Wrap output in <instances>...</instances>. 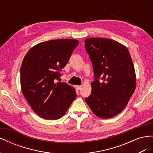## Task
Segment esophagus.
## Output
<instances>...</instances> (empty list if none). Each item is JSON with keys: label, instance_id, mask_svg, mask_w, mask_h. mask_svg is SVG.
Instances as JSON below:
<instances>
[{"label": "esophagus", "instance_id": "1", "mask_svg": "<svg viewBox=\"0 0 153 153\" xmlns=\"http://www.w3.org/2000/svg\"><path fill=\"white\" fill-rule=\"evenodd\" d=\"M82 85H77L76 87V89H78V90H80L81 88H82Z\"/></svg>", "mask_w": 153, "mask_h": 153}]
</instances>
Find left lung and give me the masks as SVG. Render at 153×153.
I'll list each match as a JSON object with an SVG mask.
<instances>
[{"mask_svg": "<svg viewBox=\"0 0 153 153\" xmlns=\"http://www.w3.org/2000/svg\"><path fill=\"white\" fill-rule=\"evenodd\" d=\"M85 47L95 77L91 94L85 100L96 116L114 117L125 108L136 88L130 53L124 45L108 38H87Z\"/></svg>", "mask_w": 153, "mask_h": 153, "instance_id": "1", "label": "left lung"}]
</instances>
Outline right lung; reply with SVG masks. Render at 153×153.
<instances>
[{
	"label": "right lung",
	"instance_id": "obj_1",
	"mask_svg": "<svg viewBox=\"0 0 153 153\" xmlns=\"http://www.w3.org/2000/svg\"><path fill=\"white\" fill-rule=\"evenodd\" d=\"M79 41L60 39L41 42L32 47L20 69L22 93L34 112L41 118L56 120L65 114L76 97L74 87L60 79Z\"/></svg>",
	"mask_w": 153,
	"mask_h": 153
}]
</instances>
